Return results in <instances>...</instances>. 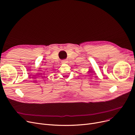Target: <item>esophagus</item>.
<instances>
[{"label":"esophagus","instance_id":"1","mask_svg":"<svg viewBox=\"0 0 135 135\" xmlns=\"http://www.w3.org/2000/svg\"><path fill=\"white\" fill-rule=\"evenodd\" d=\"M62 64H66V63H67V61L66 60H63L62 61Z\"/></svg>","mask_w":135,"mask_h":135}]
</instances>
